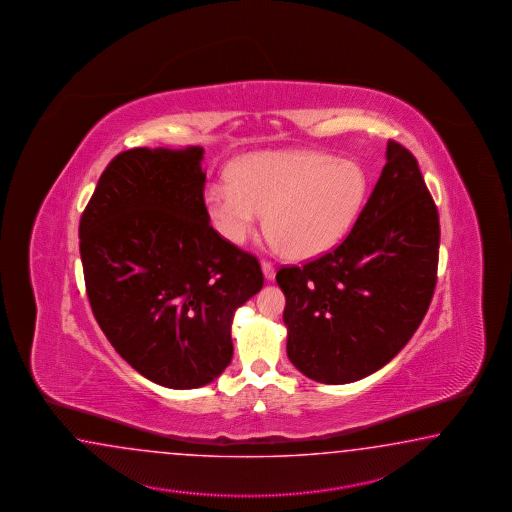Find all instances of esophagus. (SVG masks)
<instances>
[{"mask_svg": "<svg viewBox=\"0 0 512 512\" xmlns=\"http://www.w3.org/2000/svg\"><path fill=\"white\" fill-rule=\"evenodd\" d=\"M262 273H264V277L268 279V281H272L273 277H275V266H273L270 261H262L261 262Z\"/></svg>", "mask_w": 512, "mask_h": 512, "instance_id": "1", "label": "esophagus"}]
</instances>
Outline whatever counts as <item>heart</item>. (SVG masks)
Returning <instances> with one entry per match:
<instances>
[{
    "label": "heart",
    "instance_id": "heart-1",
    "mask_svg": "<svg viewBox=\"0 0 512 512\" xmlns=\"http://www.w3.org/2000/svg\"><path fill=\"white\" fill-rule=\"evenodd\" d=\"M367 172L351 159L281 150L240 159L229 183L205 189L218 233L244 244L266 213V233L281 255L307 261L332 250L364 207Z\"/></svg>",
    "mask_w": 512,
    "mask_h": 512
}]
</instances>
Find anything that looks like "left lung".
I'll return each instance as SVG.
<instances>
[{
    "label": "left lung",
    "mask_w": 512,
    "mask_h": 512,
    "mask_svg": "<svg viewBox=\"0 0 512 512\" xmlns=\"http://www.w3.org/2000/svg\"><path fill=\"white\" fill-rule=\"evenodd\" d=\"M439 239L417 159L387 141L386 165L347 239L275 275L290 362L321 384L356 382L391 362L432 303Z\"/></svg>",
    "instance_id": "8db88e82"
}]
</instances>
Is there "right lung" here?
<instances>
[{"instance_id":"obj_1","label":"right lung","mask_w":512,"mask_h":512,"mask_svg":"<svg viewBox=\"0 0 512 512\" xmlns=\"http://www.w3.org/2000/svg\"><path fill=\"white\" fill-rule=\"evenodd\" d=\"M202 158V147L125 150L80 216L93 316L139 375L171 389L222 375L233 314L264 284L257 257L209 224Z\"/></svg>"}]
</instances>
